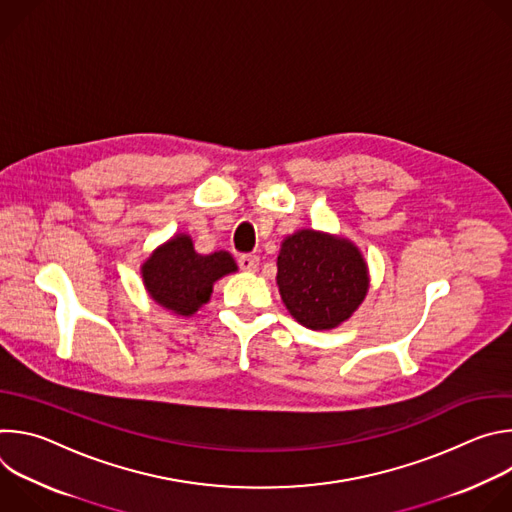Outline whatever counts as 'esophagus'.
<instances>
[{"label":"esophagus","mask_w":512,"mask_h":512,"mask_svg":"<svg viewBox=\"0 0 512 512\" xmlns=\"http://www.w3.org/2000/svg\"><path fill=\"white\" fill-rule=\"evenodd\" d=\"M239 267L247 273H255L259 267V257L257 255H241L239 257Z\"/></svg>","instance_id":"34e87169"}]
</instances>
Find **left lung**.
Masks as SVG:
<instances>
[{
  "label": "left lung",
  "mask_w": 512,
  "mask_h": 512,
  "mask_svg": "<svg viewBox=\"0 0 512 512\" xmlns=\"http://www.w3.org/2000/svg\"><path fill=\"white\" fill-rule=\"evenodd\" d=\"M277 285L285 308L302 326L332 330L367 296L369 269L348 239L304 229L281 243Z\"/></svg>",
  "instance_id": "left-lung-1"
}]
</instances>
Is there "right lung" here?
<instances>
[{
	"label": "right lung",
	"mask_w": 512,
	"mask_h": 512,
	"mask_svg": "<svg viewBox=\"0 0 512 512\" xmlns=\"http://www.w3.org/2000/svg\"><path fill=\"white\" fill-rule=\"evenodd\" d=\"M237 271L227 251L200 255L188 235H174L141 265L145 289L156 304L178 316H192L210 300L216 279Z\"/></svg>",
	"instance_id": "right-lung-1"
}]
</instances>
